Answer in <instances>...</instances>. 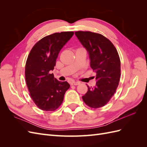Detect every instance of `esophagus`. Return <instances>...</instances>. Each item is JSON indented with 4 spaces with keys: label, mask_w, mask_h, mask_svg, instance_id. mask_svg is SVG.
<instances>
[{
    "label": "esophagus",
    "mask_w": 147,
    "mask_h": 147,
    "mask_svg": "<svg viewBox=\"0 0 147 147\" xmlns=\"http://www.w3.org/2000/svg\"><path fill=\"white\" fill-rule=\"evenodd\" d=\"M80 84V82H75V81H73L71 82V85H78V84Z\"/></svg>",
    "instance_id": "1"
}]
</instances>
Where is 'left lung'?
<instances>
[{"instance_id":"8db88e82","label":"left lung","mask_w":147,"mask_h":147,"mask_svg":"<svg viewBox=\"0 0 147 147\" xmlns=\"http://www.w3.org/2000/svg\"><path fill=\"white\" fill-rule=\"evenodd\" d=\"M75 34L89 53L90 66L96 73V84L89 87L82 96L83 102L93 109L105 105L116 92L121 77V62L113 44L102 34L77 31Z\"/></svg>"}]
</instances>
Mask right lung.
I'll list each match as a JSON object with an SVG mask.
<instances>
[{"label": "right lung", "instance_id": "add662e5", "mask_svg": "<svg viewBox=\"0 0 147 147\" xmlns=\"http://www.w3.org/2000/svg\"><path fill=\"white\" fill-rule=\"evenodd\" d=\"M74 32H56L42 38L31 49L25 66V78L29 95L37 107L55 111L64 100L70 88L67 82H59L51 70L54 69L60 50Z\"/></svg>", "mask_w": 147, "mask_h": 147}]
</instances>
